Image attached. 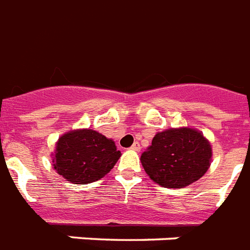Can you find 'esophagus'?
I'll use <instances>...</instances> for the list:
<instances>
[{
  "mask_svg": "<svg viewBox=\"0 0 250 250\" xmlns=\"http://www.w3.org/2000/svg\"><path fill=\"white\" fill-rule=\"evenodd\" d=\"M131 149L135 150V152H140V144H139V143H135V144L131 146Z\"/></svg>",
  "mask_w": 250,
  "mask_h": 250,
  "instance_id": "1",
  "label": "esophagus"
}]
</instances>
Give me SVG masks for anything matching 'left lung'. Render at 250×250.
Masks as SVG:
<instances>
[{
	"label": "left lung",
	"mask_w": 250,
	"mask_h": 250,
	"mask_svg": "<svg viewBox=\"0 0 250 250\" xmlns=\"http://www.w3.org/2000/svg\"><path fill=\"white\" fill-rule=\"evenodd\" d=\"M211 146L196 129H167L153 137L141 154L145 172L165 188L189 186L210 166Z\"/></svg>",
	"instance_id": "obj_1"
}]
</instances>
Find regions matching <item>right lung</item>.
Returning <instances> with one entry per match:
<instances>
[{
    "instance_id": "right-lung-1",
    "label": "right lung",
    "mask_w": 250,
    "mask_h": 250,
    "mask_svg": "<svg viewBox=\"0 0 250 250\" xmlns=\"http://www.w3.org/2000/svg\"><path fill=\"white\" fill-rule=\"evenodd\" d=\"M121 157L115 143L92 129L70 131L56 146L54 168L74 184H88L105 176Z\"/></svg>"
}]
</instances>
